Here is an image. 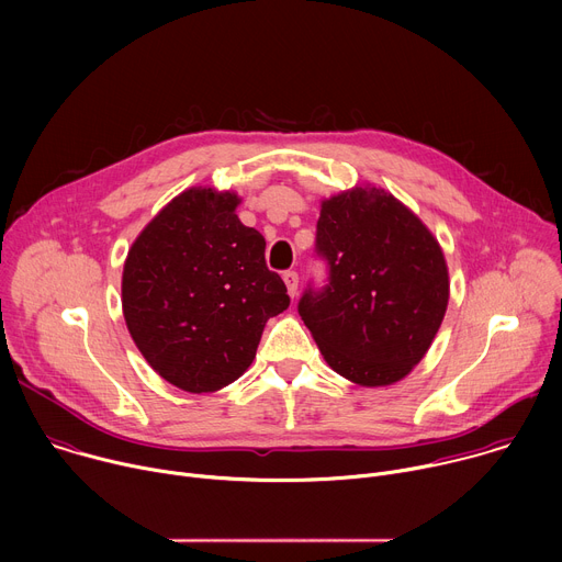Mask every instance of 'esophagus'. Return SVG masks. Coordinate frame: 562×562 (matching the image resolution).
<instances>
[{"instance_id":"obj_1","label":"esophagus","mask_w":562,"mask_h":562,"mask_svg":"<svg viewBox=\"0 0 562 562\" xmlns=\"http://www.w3.org/2000/svg\"><path fill=\"white\" fill-rule=\"evenodd\" d=\"M282 280H284V284H286L289 295L295 297V295H297V282H300L297 273H295V271H284V273H282Z\"/></svg>"}]
</instances>
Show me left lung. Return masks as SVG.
Returning <instances> with one entry per match:
<instances>
[{
  "label": "left lung",
  "mask_w": 562,
  "mask_h": 562,
  "mask_svg": "<svg viewBox=\"0 0 562 562\" xmlns=\"http://www.w3.org/2000/svg\"><path fill=\"white\" fill-rule=\"evenodd\" d=\"M315 254L327 262V284H308L297 313L327 364L362 386L403 380L447 311L438 239L391 193L356 187L323 202Z\"/></svg>",
  "instance_id": "1"
}]
</instances>
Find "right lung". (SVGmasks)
I'll return each mask as SVG.
<instances>
[{
	"mask_svg": "<svg viewBox=\"0 0 562 562\" xmlns=\"http://www.w3.org/2000/svg\"><path fill=\"white\" fill-rule=\"evenodd\" d=\"M237 204L231 191L180 193L124 262L122 308L133 342L159 375L191 393L243 375L267 319L291 302L267 267L262 233L239 222Z\"/></svg>",
	"mask_w": 562,
	"mask_h": 562,
	"instance_id": "right-lung-1",
	"label": "right lung"
}]
</instances>
